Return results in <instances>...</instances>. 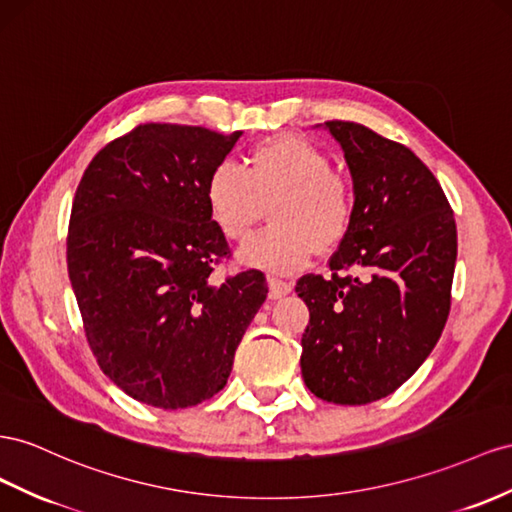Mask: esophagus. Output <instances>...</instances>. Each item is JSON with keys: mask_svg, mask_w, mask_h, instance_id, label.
Here are the masks:
<instances>
[{"mask_svg": "<svg viewBox=\"0 0 512 512\" xmlns=\"http://www.w3.org/2000/svg\"><path fill=\"white\" fill-rule=\"evenodd\" d=\"M293 290V282H286L280 278H269V297L271 299H280L284 295H288Z\"/></svg>", "mask_w": 512, "mask_h": 512, "instance_id": "esophagus-1", "label": "esophagus"}]
</instances>
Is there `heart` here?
I'll return each mask as SVG.
<instances>
[{
  "label": "heart",
  "mask_w": 512,
  "mask_h": 512,
  "mask_svg": "<svg viewBox=\"0 0 512 512\" xmlns=\"http://www.w3.org/2000/svg\"><path fill=\"white\" fill-rule=\"evenodd\" d=\"M206 209L232 243L250 239L260 202H271V226L241 252L269 271H293L319 250L336 247L353 217L349 185L331 172L323 150L299 135H273L254 144L245 165L217 163L204 185Z\"/></svg>",
  "instance_id": "obj_1"
}]
</instances>
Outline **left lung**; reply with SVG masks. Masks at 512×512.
I'll use <instances>...</instances> for the list:
<instances>
[{"instance_id":"8db88e82","label":"left lung","mask_w":512,"mask_h":512,"mask_svg":"<svg viewBox=\"0 0 512 512\" xmlns=\"http://www.w3.org/2000/svg\"><path fill=\"white\" fill-rule=\"evenodd\" d=\"M353 176V217L329 278L295 290L310 323L301 375L327 403L366 405L398 390L431 355L450 312L457 224L433 172L403 144L329 120Z\"/></svg>"}]
</instances>
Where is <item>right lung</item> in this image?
Segmentation results:
<instances>
[{
  "instance_id": "obj_1",
  "label": "right lung",
  "mask_w": 512,
  "mask_h": 512,
  "mask_svg": "<svg viewBox=\"0 0 512 512\" xmlns=\"http://www.w3.org/2000/svg\"><path fill=\"white\" fill-rule=\"evenodd\" d=\"M239 137L140 124L101 148L79 181L68 278L96 364L140 403L185 409L215 396L267 299L258 269L209 280L230 247L204 185Z\"/></svg>"
}]
</instances>
